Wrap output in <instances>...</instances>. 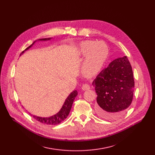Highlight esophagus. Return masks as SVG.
Segmentation results:
<instances>
[{"mask_svg":"<svg viewBox=\"0 0 155 155\" xmlns=\"http://www.w3.org/2000/svg\"><path fill=\"white\" fill-rule=\"evenodd\" d=\"M81 88H82V90H84V91L88 90L90 89V87L89 85H88V84H83L82 87H81Z\"/></svg>","mask_w":155,"mask_h":155,"instance_id":"1","label":"esophagus"}]
</instances>
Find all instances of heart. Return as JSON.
<instances>
[{"label": "heart", "instance_id": "heart-1", "mask_svg": "<svg viewBox=\"0 0 155 155\" xmlns=\"http://www.w3.org/2000/svg\"><path fill=\"white\" fill-rule=\"evenodd\" d=\"M78 54L82 58L86 56L81 67L83 75L92 77L99 72L106 61L108 48L103 42L84 41L78 46Z\"/></svg>", "mask_w": 155, "mask_h": 155}]
</instances>
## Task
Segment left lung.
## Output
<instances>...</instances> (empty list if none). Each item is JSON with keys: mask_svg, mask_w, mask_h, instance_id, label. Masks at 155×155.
Wrapping results in <instances>:
<instances>
[{"mask_svg": "<svg viewBox=\"0 0 155 155\" xmlns=\"http://www.w3.org/2000/svg\"><path fill=\"white\" fill-rule=\"evenodd\" d=\"M92 85L97 96V114L109 120L122 116L132 103L135 85L132 68L127 56L112 61Z\"/></svg>", "mask_w": 155, "mask_h": 155, "instance_id": "8db88e82", "label": "left lung"}]
</instances>
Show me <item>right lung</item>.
I'll return each mask as SVG.
<instances>
[{
	"mask_svg": "<svg viewBox=\"0 0 155 155\" xmlns=\"http://www.w3.org/2000/svg\"><path fill=\"white\" fill-rule=\"evenodd\" d=\"M51 39V38H43V39H38V41H48V40H50ZM36 41H35L32 45H31L29 47H28L25 51H23L21 54L24 53L25 51L29 49L34 45V43ZM77 94H78V92L77 90H74L70 93L68 95V96L67 97V99L65 100L61 110L56 114L49 117H38L36 116H33V117L39 122L48 124V125H58L60 124L61 122L64 121L68 116L70 109L72 108V106L74 103V101L75 100V98L76 97V96H77Z\"/></svg>",
	"mask_w": 155,
	"mask_h": 155,
	"instance_id": "add662e5",
	"label": "right lung"
}]
</instances>
